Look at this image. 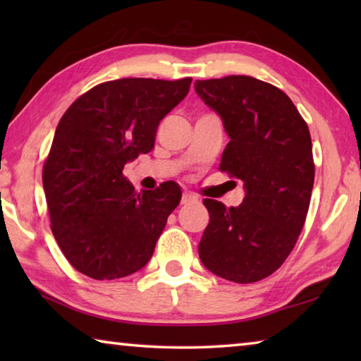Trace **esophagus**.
Segmentation results:
<instances>
[{"label":"esophagus","mask_w":361,"mask_h":361,"mask_svg":"<svg viewBox=\"0 0 361 361\" xmlns=\"http://www.w3.org/2000/svg\"><path fill=\"white\" fill-rule=\"evenodd\" d=\"M195 200H197V197H195V195H192V194H189V192H185L181 195V205H189V204L195 202Z\"/></svg>","instance_id":"obj_1"}]
</instances>
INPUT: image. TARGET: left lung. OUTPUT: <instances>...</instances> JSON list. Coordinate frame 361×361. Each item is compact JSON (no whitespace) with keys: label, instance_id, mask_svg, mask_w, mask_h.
Wrapping results in <instances>:
<instances>
[{"label":"left lung","instance_id":"1","mask_svg":"<svg viewBox=\"0 0 361 361\" xmlns=\"http://www.w3.org/2000/svg\"><path fill=\"white\" fill-rule=\"evenodd\" d=\"M229 137L219 169L243 181L239 207L204 199L210 215L199 243L204 266L235 283H253L288 258L314 188L309 127L290 97L252 76L195 81Z\"/></svg>","mask_w":361,"mask_h":361}]
</instances>
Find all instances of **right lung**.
Returning a JSON list of instances; mask_svg holds the SVG:
<instances>
[{"instance_id":"right-lung-1","label":"right lung","mask_w":361,"mask_h":361,"mask_svg":"<svg viewBox=\"0 0 361 361\" xmlns=\"http://www.w3.org/2000/svg\"><path fill=\"white\" fill-rule=\"evenodd\" d=\"M191 78H124L95 85L60 119L42 169L51 229L70 264L95 280L148 264L181 200L173 181L135 192L127 162L152 149L161 122L185 99Z\"/></svg>"}]
</instances>
